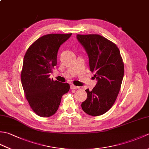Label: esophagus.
I'll use <instances>...</instances> for the list:
<instances>
[{
    "label": "esophagus",
    "mask_w": 149,
    "mask_h": 149,
    "mask_svg": "<svg viewBox=\"0 0 149 149\" xmlns=\"http://www.w3.org/2000/svg\"><path fill=\"white\" fill-rule=\"evenodd\" d=\"M70 88L72 90H76V89H79V88H80V87L79 86H74V85L72 84L70 86Z\"/></svg>",
    "instance_id": "esophagus-1"
}]
</instances>
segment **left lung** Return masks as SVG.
I'll return each mask as SVG.
<instances>
[{"mask_svg":"<svg viewBox=\"0 0 149 149\" xmlns=\"http://www.w3.org/2000/svg\"><path fill=\"white\" fill-rule=\"evenodd\" d=\"M77 39L86 50L90 69L97 83L93 90L85 91L86 100L82 109L91 116H99L115 103L122 83L124 66L118 47L99 34H77Z\"/></svg>","mask_w":149,"mask_h":149,"instance_id":"obj_1","label":"left lung"}]
</instances>
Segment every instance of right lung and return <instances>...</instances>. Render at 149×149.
Returning <instances> with one entry per match:
<instances>
[{
	"instance_id": "add662e5",
	"label": "right lung",
	"mask_w": 149,
	"mask_h": 149,
	"mask_svg": "<svg viewBox=\"0 0 149 149\" xmlns=\"http://www.w3.org/2000/svg\"><path fill=\"white\" fill-rule=\"evenodd\" d=\"M70 34H50L40 37L27 49L24 58L21 81L26 97L38 115L49 117L58 109L70 85L49 78L57 65L60 46Z\"/></svg>"
}]
</instances>
